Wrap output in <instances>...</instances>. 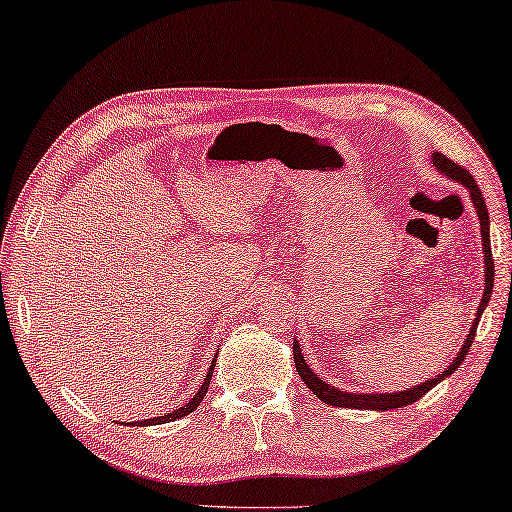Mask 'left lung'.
<instances>
[{
    "label": "left lung",
    "mask_w": 512,
    "mask_h": 512,
    "mask_svg": "<svg viewBox=\"0 0 512 512\" xmlns=\"http://www.w3.org/2000/svg\"><path fill=\"white\" fill-rule=\"evenodd\" d=\"M431 163L436 170H440L447 177L459 181L461 186L468 188V193H471V200L475 205V212H478V219H480V228H482V249H485V291H482V300H480V307L478 312H475V319L471 324V331H468L466 340H464V347L459 349V354L454 356V361L450 363V368H445L443 373L433 377V380H426L422 384H417V387L412 389H405V391H396V394H352V391H340L338 387H331V384H326L321 377H317L312 373V368L305 363V356L300 352V345H296L298 340H293V361H296V370L298 375L303 377V382L307 384V389L312 391L314 396L319 398V401H324L326 405H333V408H356V410H394V408H405V405L415 403L422 398L424 394H429V391L436 387L438 382H443L447 375H452L454 370L461 366V361L466 359L468 349L473 345V338H475V331H478V321L482 317V312H485V307L489 303V296H492V286H494V258H492V247H489V212H487V205H485V198H482L478 184H475V179L471 177V172L464 170V167L454 163L443 153H433L431 156Z\"/></svg>",
    "instance_id": "1"
}]
</instances>
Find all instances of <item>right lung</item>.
Returning a JSON list of instances; mask_svg holds the SVG:
<instances>
[{"label":"right lung","instance_id":"1","mask_svg":"<svg viewBox=\"0 0 512 512\" xmlns=\"http://www.w3.org/2000/svg\"><path fill=\"white\" fill-rule=\"evenodd\" d=\"M214 363H216V359L212 361V368H209V373L205 375V380H202V387L198 389V394H195L191 401H188L186 405H181L179 410H172V412H165L163 417H153V419H144V422H135L137 426L139 424H146V426H153V424H167V422H174V419H181V417H186V415H191V412L198 408V405L202 403V398H205V394H207V389H209V380H212V373H214Z\"/></svg>","mask_w":512,"mask_h":512}]
</instances>
